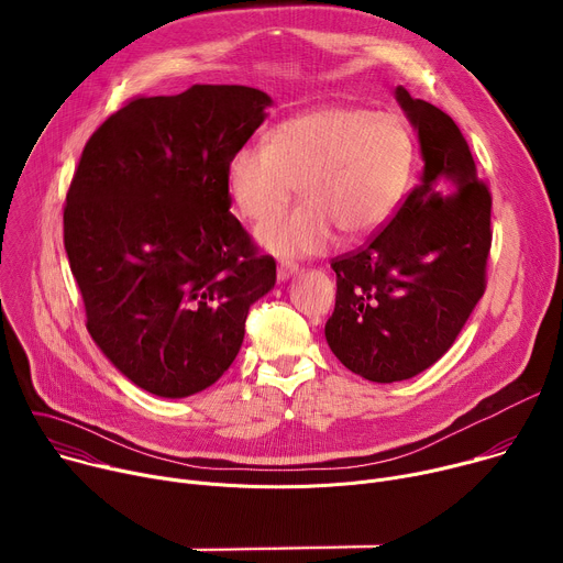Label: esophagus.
<instances>
[{"instance_id": "34e87169", "label": "esophagus", "mask_w": 563, "mask_h": 563, "mask_svg": "<svg viewBox=\"0 0 563 563\" xmlns=\"http://www.w3.org/2000/svg\"><path fill=\"white\" fill-rule=\"evenodd\" d=\"M296 269H298V265H294V263H280L276 269V276H278V280H287Z\"/></svg>"}]
</instances>
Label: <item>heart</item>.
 <instances>
[{"label":"heart","mask_w":563,"mask_h":563,"mask_svg":"<svg viewBox=\"0 0 563 563\" xmlns=\"http://www.w3.org/2000/svg\"><path fill=\"white\" fill-rule=\"evenodd\" d=\"M415 146L391 113L323 107L278 124L267 146L238 148L227 187L240 216L263 224L280 216L298 187L305 200L265 224L261 243L276 256L323 252L336 229L363 238L383 227L408 191Z\"/></svg>","instance_id":"b5f03b06"}]
</instances>
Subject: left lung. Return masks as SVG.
<instances>
[{
    "label": "left lung",
    "mask_w": 563,
    "mask_h": 563,
    "mask_svg": "<svg viewBox=\"0 0 563 563\" xmlns=\"http://www.w3.org/2000/svg\"><path fill=\"white\" fill-rule=\"evenodd\" d=\"M396 100L419 133L423 178L363 247L332 258L325 325L336 358L374 383L412 378L452 347L486 291L493 245V196L459 126L404 87Z\"/></svg>",
    "instance_id": "left-lung-1"
}]
</instances>
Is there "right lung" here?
<instances>
[{"label":"right lung","mask_w":563,"mask_h":563,"mask_svg":"<svg viewBox=\"0 0 563 563\" xmlns=\"http://www.w3.org/2000/svg\"><path fill=\"white\" fill-rule=\"evenodd\" d=\"M269 96L196 85L133 98L89 137L64 205V250L104 356L165 398L213 385L245 339L250 307L276 283L229 211L231 155Z\"/></svg>","instance_id":"right-lung-1"}]
</instances>
